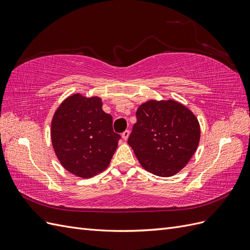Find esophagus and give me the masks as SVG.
Masks as SVG:
<instances>
[{"label": "esophagus", "mask_w": 250, "mask_h": 250, "mask_svg": "<svg viewBox=\"0 0 250 250\" xmlns=\"http://www.w3.org/2000/svg\"><path fill=\"white\" fill-rule=\"evenodd\" d=\"M129 130H125L123 133H122V138L124 141H127L128 138H129Z\"/></svg>", "instance_id": "esophagus-1"}]
</instances>
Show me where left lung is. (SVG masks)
<instances>
[{"mask_svg": "<svg viewBox=\"0 0 250 250\" xmlns=\"http://www.w3.org/2000/svg\"><path fill=\"white\" fill-rule=\"evenodd\" d=\"M128 144L146 171L175 175L190 162L200 141L198 119L175 100H149L137 110Z\"/></svg>", "mask_w": 250, "mask_h": 250, "instance_id": "1", "label": "left lung"}]
</instances>
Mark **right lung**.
Masks as SVG:
<instances>
[{
    "instance_id": "add662e5",
    "label": "right lung",
    "mask_w": 250,
    "mask_h": 250,
    "mask_svg": "<svg viewBox=\"0 0 250 250\" xmlns=\"http://www.w3.org/2000/svg\"><path fill=\"white\" fill-rule=\"evenodd\" d=\"M120 139L112 130V117L103 111L97 96H69L51 122L52 145L59 163L80 178H90L106 169Z\"/></svg>"
}]
</instances>
